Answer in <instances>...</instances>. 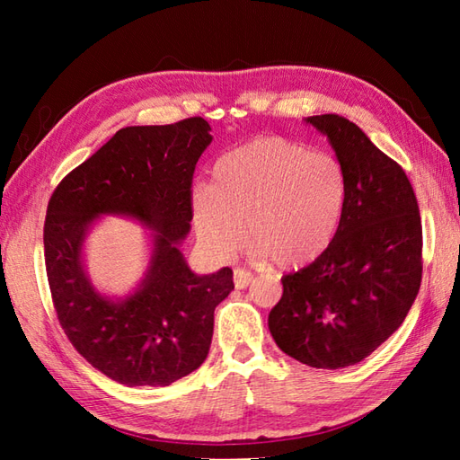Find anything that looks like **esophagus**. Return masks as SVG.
Listing matches in <instances>:
<instances>
[{"instance_id":"1","label":"esophagus","mask_w":460,"mask_h":460,"mask_svg":"<svg viewBox=\"0 0 460 460\" xmlns=\"http://www.w3.org/2000/svg\"><path fill=\"white\" fill-rule=\"evenodd\" d=\"M251 280H252V275L249 270H245V269L233 270V282H235V288H239V290L247 288L251 285Z\"/></svg>"}]
</instances>
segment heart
Segmentation results:
<instances>
[{
  "label": "heart",
  "mask_w": 460,
  "mask_h": 460,
  "mask_svg": "<svg viewBox=\"0 0 460 460\" xmlns=\"http://www.w3.org/2000/svg\"><path fill=\"white\" fill-rule=\"evenodd\" d=\"M346 201L344 165L282 136H261L221 154L211 165V185L190 193L195 233L213 257H231L245 229L252 255L282 270L305 269L324 255Z\"/></svg>",
  "instance_id": "1"
}]
</instances>
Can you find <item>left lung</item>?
<instances>
[{"label": "left lung", "instance_id": "left-lung-1", "mask_svg": "<svg viewBox=\"0 0 460 460\" xmlns=\"http://www.w3.org/2000/svg\"><path fill=\"white\" fill-rule=\"evenodd\" d=\"M348 180L336 241L282 277L269 330L287 356L320 369L354 366L403 324L421 287V215L402 165L338 114L308 116Z\"/></svg>", "mask_w": 460, "mask_h": 460}]
</instances>
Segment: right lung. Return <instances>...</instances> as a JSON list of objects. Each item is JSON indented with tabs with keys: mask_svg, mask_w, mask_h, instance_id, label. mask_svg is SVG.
<instances>
[{
	"mask_svg": "<svg viewBox=\"0 0 460 460\" xmlns=\"http://www.w3.org/2000/svg\"><path fill=\"white\" fill-rule=\"evenodd\" d=\"M199 116L168 126H128L73 170L51 195L45 265L65 334L93 367L122 385L165 387L209 354L213 312L233 290V270L195 275L181 252L191 229V178L211 144ZM104 214L149 229V265L128 296L109 297L85 270L84 243Z\"/></svg>",
	"mask_w": 460,
	"mask_h": 460,
	"instance_id": "add662e5",
	"label": "right lung"
}]
</instances>
